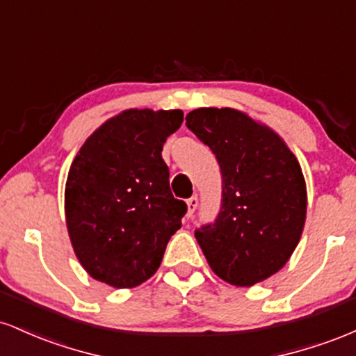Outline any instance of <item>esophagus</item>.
Listing matches in <instances>:
<instances>
[{
	"label": "esophagus",
	"instance_id": "esophagus-1",
	"mask_svg": "<svg viewBox=\"0 0 356 356\" xmlns=\"http://www.w3.org/2000/svg\"><path fill=\"white\" fill-rule=\"evenodd\" d=\"M197 206H199L197 195H192L191 199H187V216H189V218L194 214V211L197 209Z\"/></svg>",
	"mask_w": 356,
	"mask_h": 356
}]
</instances>
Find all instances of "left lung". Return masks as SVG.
<instances>
[{"label":"left lung","mask_w":356,"mask_h":356,"mask_svg":"<svg viewBox=\"0 0 356 356\" xmlns=\"http://www.w3.org/2000/svg\"><path fill=\"white\" fill-rule=\"evenodd\" d=\"M187 129L218 159L220 211L195 229L212 271L236 286L268 280L288 263L306 219V184L295 154L266 125L234 108H197Z\"/></svg>","instance_id":"obj_1"}]
</instances>
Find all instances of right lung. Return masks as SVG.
I'll list each match as a JSON object with an SVG mask.
<instances>
[{"label":"right lung","mask_w":356,"mask_h":356,"mask_svg":"<svg viewBox=\"0 0 356 356\" xmlns=\"http://www.w3.org/2000/svg\"><path fill=\"white\" fill-rule=\"evenodd\" d=\"M182 110L130 108L100 125L73 159L65 218L73 251L93 280L134 288L155 275L187 212L162 159Z\"/></svg>","instance_id":"1"}]
</instances>
